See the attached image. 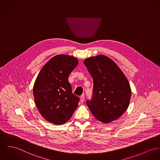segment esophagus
Instances as JSON below:
<instances>
[{"mask_svg": "<svg viewBox=\"0 0 160 160\" xmlns=\"http://www.w3.org/2000/svg\"><path fill=\"white\" fill-rule=\"evenodd\" d=\"M84 101H85V97H84V96L83 95V96H82L80 97V102H81V103H83Z\"/></svg>", "mask_w": 160, "mask_h": 160, "instance_id": "esophagus-1", "label": "esophagus"}]
</instances>
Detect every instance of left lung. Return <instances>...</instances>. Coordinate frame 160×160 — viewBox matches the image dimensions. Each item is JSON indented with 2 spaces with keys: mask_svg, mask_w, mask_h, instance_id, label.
I'll use <instances>...</instances> for the list:
<instances>
[{
  "mask_svg": "<svg viewBox=\"0 0 160 160\" xmlns=\"http://www.w3.org/2000/svg\"><path fill=\"white\" fill-rule=\"evenodd\" d=\"M94 82L92 98L86 104L94 116L103 123H110L127 110L132 91L128 80L118 66L105 55L84 61Z\"/></svg>",
  "mask_w": 160,
  "mask_h": 160,
  "instance_id": "8db88e82",
  "label": "left lung"
}]
</instances>
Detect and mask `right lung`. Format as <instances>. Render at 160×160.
Returning <instances> with one entry per match:
<instances>
[{"mask_svg":"<svg viewBox=\"0 0 160 160\" xmlns=\"http://www.w3.org/2000/svg\"><path fill=\"white\" fill-rule=\"evenodd\" d=\"M78 61L72 56L57 55L38 75L33 88L35 102L41 116L55 125L66 122L78 107L79 98L72 93L69 74Z\"/></svg>","mask_w":160,"mask_h":160,"instance_id":"1","label":"right lung"}]
</instances>
